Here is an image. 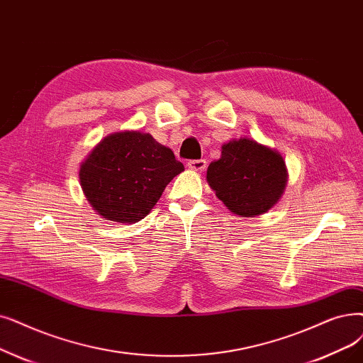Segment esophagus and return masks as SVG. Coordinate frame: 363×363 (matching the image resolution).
Returning <instances> with one entry per match:
<instances>
[{"label":"esophagus","instance_id":"34e87169","mask_svg":"<svg viewBox=\"0 0 363 363\" xmlns=\"http://www.w3.org/2000/svg\"><path fill=\"white\" fill-rule=\"evenodd\" d=\"M186 164H188V167H190L191 170H196V172H204V170H206V167H208L206 160H203V159H200V160H190Z\"/></svg>","mask_w":363,"mask_h":363}]
</instances>
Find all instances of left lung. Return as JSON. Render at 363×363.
<instances>
[{
  "instance_id": "obj_1",
  "label": "left lung",
  "mask_w": 363,
  "mask_h": 363,
  "mask_svg": "<svg viewBox=\"0 0 363 363\" xmlns=\"http://www.w3.org/2000/svg\"><path fill=\"white\" fill-rule=\"evenodd\" d=\"M208 182L216 197L235 215L255 216L272 209L286 185L281 155L254 139L223 145L220 159L208 167Z\"/></svg>"
}]
</instances>
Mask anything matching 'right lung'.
I'll list each match as a JSON object with an SVG mask.
<instances>
[{
    "mask_svg": "<svg viewBox=\"0 0 363 363\" xmlns=\"http://www.w3.org/2000/svg\"><path fill=\"white\" fill-rule=\"evenodd\" d=\"M184 170L170 148L140 132L106 136L80 167L82 188L99 215L130 224L145 218Z\"/></svg>",
    "mask_w": 363,
    "mask_h": 363,
    "instance_id": "1",
    "label": "right lung"
}]
</instances>
